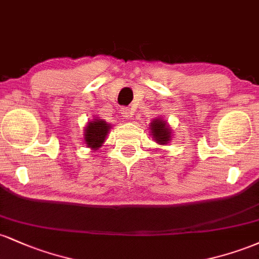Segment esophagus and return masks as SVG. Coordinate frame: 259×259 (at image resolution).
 Listing matches in <instances>:
<instances>
[{
  "mask_svg": "<svg viewBox=\"0 0 259 259\" xmlns=\"http://www.w3.org/2000/svg\"><path fill=\"white\" fill-rule=\"evenodd\" d=\"M120 113H121V117H123L124 119H130V118L133 117V112L130 108H121Z\"/></svg>",
  "mask_w": 259,
  "mask_h": 259,
  "instance_id": "34e87169",
  "label": "esophagus"
}]
</instances>
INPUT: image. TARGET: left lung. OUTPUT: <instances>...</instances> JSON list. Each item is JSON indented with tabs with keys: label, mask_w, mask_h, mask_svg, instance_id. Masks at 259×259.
<instances>
[{
	"label": "left lung",
	"mask_w": 259,
	"mask_h": 259,
	"mask_svg": "<svg viewBox=\"0 0 259 259\" xmlns=\"http://www.w3.org/2000/svg\"><path fill=\"white\" fill-rule=\"evenodd\" d=\"M148 126H150L148 129H150L152 139L158 145H163V146H165V145L169 144V141H170L171 138H173V135H171L170 125H169L168 121L163 119V118L160 117L154 118Z\"/></svg>",
	"instance_id": "left-lung-1"
}]
</instances>
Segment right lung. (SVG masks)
I'll return each mask as SVG.
<instances>
[{
	"label": "right lung",
	"mask_w": 259,
	"mask_h": 259,
	"mask_svg": "<svg viewBox=\"0 0 259 259\" xmlns=\"http://www.w3.org/2000/svg\"><path fill=\"white\" fill-rule=\"evenodd\" d=\"M111 127V124L99 117H95L94 119L88 121L84 129V142L86 146L90 147L92 151H97L101 148L105 144Z\"/></svg>",
	"instance_id": "obj_1"
}]
</instances>
